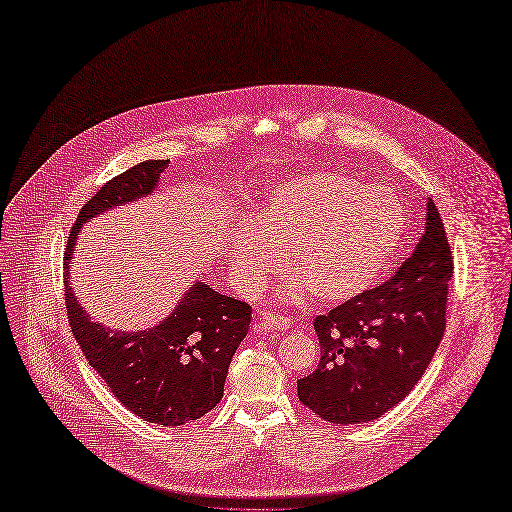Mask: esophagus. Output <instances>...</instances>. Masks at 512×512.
<instances>
[{"label": "esophagus", "mask_w": 512, "mask_h": 512, "mask_svg": "<svg viewBox=\"0 0 512 512\" xmlns=\"http://www.w3.org/2000/svg\"><path fill=\"white\" fill-rule=\"evenodd\" d=\"M262 330H279V332H284V330H288L290 326H292V322L288 320V317H284V315H277V313H271V311H264L262 315H260V324H258Z\"/></svg>", "instance_id": "obj_1"}]
</instances>
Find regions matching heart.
I'll return each mask as SVG.
<instances>
[{
    "label": "heart",
    "mask_w": 512,
    "mask_h": 512,
    "mask_svg": "<svg viewBox=\"0 0 512 512\" xmlns=\"http://www.w3.org/2000/svg\"><path fill=\"white\" fill-rule=\"evenodd\" d=\"M407 216L396 192L362 184L341 171H317L271 190L254 226L233 239L241 286L256 294L286 267L296 275L288 301L311 292L322 303H347L366 292L398 254Z\"/></svg>",
    "instance_id": "b5f03b06"
}]
</instances>
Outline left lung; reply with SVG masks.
<instances>
[{"label":"left lung","instance_id":"8db88e82","mask_svg":"<svg viewBox=\"0 0 512 512\" xmlns=\"http://www.w3.org/2000/svg\"><path fill=\"white\" fill-rule=\"evenodd\" d=\"M453 258L432 199L415 252L392 279L317 315L320 364L298 400L332 424H366L409 396L447 326Z\"/></svg>","mask_w":512,"mask_h":512}]
</instances>
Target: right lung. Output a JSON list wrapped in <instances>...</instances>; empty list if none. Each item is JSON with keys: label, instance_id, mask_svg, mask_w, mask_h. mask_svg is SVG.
<instances>
[{"label": "right lung", "instance_id": "1", "mask_svg": "<svg viewBox=\"0 0 512 512\" xmlns=\"http://www.w3.org/2000/svg\"><path fill=\"white\" fill-rule=\"evenodd\" d=\"M169 161H144L105 182L86 201L65 245V309L74 337L120 404L158 426H184L216 407L252 307L197 281L173 313L154 328L110 330L82 311L69 286L80 226L101 211L142 199L158 186Z\"/></svg>", "mask_w": 512, "mask_h": 512}]
</instances>
